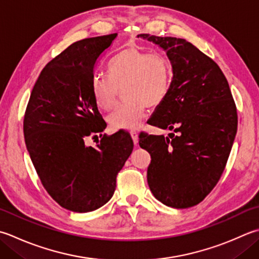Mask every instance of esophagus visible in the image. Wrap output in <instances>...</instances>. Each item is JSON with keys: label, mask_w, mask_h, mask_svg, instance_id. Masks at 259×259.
<instances>
[{"label": "esophagus", "mask_w": 259, "mask_h": 259, "mask_svg": "<svg viewBox=\"0 0 259 259\" xmlns=\"http://www.w3.org/2000/svg\"><path fill=\"white\" fill-rule=\"evenodd\" d=\"M130 136L131 138H133L135 146L138 145V133H137V131H130Z\"/></svg>", "instance_id": "1"}]
</instances>
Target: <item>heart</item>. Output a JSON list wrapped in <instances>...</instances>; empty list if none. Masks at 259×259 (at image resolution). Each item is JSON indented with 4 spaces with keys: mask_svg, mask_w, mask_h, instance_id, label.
<instances>
[{
    "mask_svg": "<svg viewBox=\"0 0 259 259\" xmlns=\"http://www.w3.org/2000/svg\"><path fill=\"white\" fill-rule=\"evenodd\" d=\"M170 77L169 63L163 56L131 48L111 59L109 76H95L92 94L101 110L111 111L122 90L125 101L109 116V123L114 130H131L143 122L148 106L155 108L165 100Z\"/></svg>",
    "mask_w": 259,
    "mask_h": 259,
    "instance_id": "obj_1",
    "label": "heart"
}]
</instances>
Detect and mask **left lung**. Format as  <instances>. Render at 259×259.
<instances>
[{
    "mask_svg": "<svg viewBox=\"0 0 259 259\" xmlns=\"http://www.w3.org/2000/svg\"><path fill=\"white\" fill-rule=\"evenodd\" d=\"M138 38L164 49L173 70L149 124L176 135L139 136L151 157L147 181L161 203L186 209L203 201L224 173L237 134L236 104L219 66L195 46L174 37Z\"/></svg>",
    "mask_w": 259,
    "mask_h": 259,
    "instance_id": "1",
    "label": "left lung"
}]
</instances>
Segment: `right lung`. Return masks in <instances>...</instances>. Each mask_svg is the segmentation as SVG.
I'll return each mask as SVG.
<instances>
[{"label": "right lung", "instance_id": "1", "mask_svg": "<svg viewBox=\"0 0 259 259\" xmlns=\"http://www.w3.org/2000/svg\"><path fill=\"white\" fill-rule=\"evenodd\" d=\"M116 35L79 40L50 60L33 86L24 114L25 146L44 187L60 206L78 213L110 201L116 175L134 149L123 130L101 135L96 147L85 145L88 137L106 126L93 98L92 80Z\"/></svg>", "mask_w": 259, "mask_h": 259}]
</instances>
